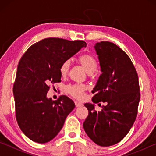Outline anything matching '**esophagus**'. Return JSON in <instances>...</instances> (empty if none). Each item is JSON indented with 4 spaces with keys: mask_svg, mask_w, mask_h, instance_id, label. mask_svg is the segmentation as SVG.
<instances>
[{
    "mask_svg": "<svg viewBox=\"0 0 156 156\" xmlns=\"http://www.w3.org/2000/svg\"><path fill=\"white\" fill-rule=\"evenodd\" d=\"M75 105H76V107H80V106H83V103L80 102H78V101H76L75 102Z\"/></svg>",
    "mask_w": 156,
    "mask_h": 156,
    "instance_id": "obj_1",
    "label": "esophagus"
}]
</instances>
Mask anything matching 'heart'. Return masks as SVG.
Masks as SVG:
<instances>
[{
  "instance_id": "b5f03b06",
  "label": "heart",
  "mask_w": 156,
  "mask_h": 156,
  "mask_svg": "<svg viewBox=\"0 0 156 156\" xmlns=\"http://www.w3.org/2000/svg\"><path fill=\"white\" fill-rule=\"evenodd\" d=\"M79 62L85 69L88 73H94L97 69L98 62L96 59L91 54H85L81 55L78 58ZM72 62L70 59H66L63 61L59 67V72L62 76H65L70 69ZM85 86L81 84H70L66 87V90L71 96L77 99H81L84 96Z\"/></svg>"
}]
</instances>
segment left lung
Returning a JSON list of instances; mask_svg holds the SVG:
<instances>
[{"label":"left lung","instance_id":"obj_1","mask_svg":"<svg viewBox=\"0 0 156 156\" xmlns=\"http://www.w3.org/2000/svg\"><path fill=\"white\" fill-rule=\"evenodd\" d=\"M94 47L102 73L92 91V101L106 105L97 112L94 105L84 104L89 114L83 128L95 143L109 147L122 140L136 119L140 99L138 76L130 58L114 43L101 41Z\"/></svg>","mask_w":156,"mask_h":156}]
</instances>
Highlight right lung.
Instances as JSON below:
<instances>
[{"label": "right lung", "instance_id": "add662e5", "mask_svg": "<svg viewBox=\"0 0 156 156\" xmlns=\"http://www.w3.org/2000/svg\"><path fill=\"white\" fill-rule=\"evenodd\" d=\"M87 43L59 38H44L32 44L21 57L13 87L18 125L25 135L38 143L57 136L74 109L69 98H47L50 87L60 82V64Z\"/></svg>", "mask_w": 156, "mask_h": 156}]
</instances>
